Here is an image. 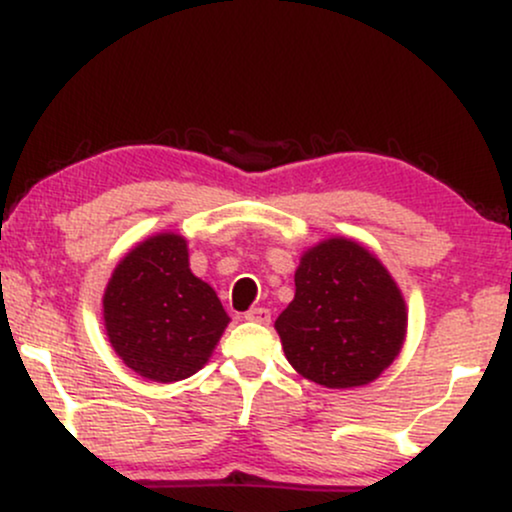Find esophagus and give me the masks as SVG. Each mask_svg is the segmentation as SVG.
<instances>
[{"label":"esophagus","mask_w":512,"mask_h":512,"mask_svg":"<svg viewBox=\"0 0 512 512\" xmlns=\"http://www.w3.org/2000/svg\"><path fill=\"white\" fill-rule=\"evenodd\" d=\"M245 320L260 322V325H269V322H272V313H269L267 308H252L245 313Z\"/></svg>","instance_id":"esophagus-1"}]
</instances>
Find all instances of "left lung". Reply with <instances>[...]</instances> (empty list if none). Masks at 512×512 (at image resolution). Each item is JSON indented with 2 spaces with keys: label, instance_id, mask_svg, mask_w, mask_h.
<instances>
[{
  "label": "left lung",
  "instance_id": "obj_1",
  "mask_svg": "<svg viewBox=\"0 0 512 512\" xmlns=\"http://www.w3.org/2000/svg\"><path fill=\"white\" fill-rule=\"evenodd\" d=\"M289 363L317 385H368L395 361L407 305L383 262L349 238L317 243L296 269V296L274 322Z\"/></svg>",
  "mask_w": 512,
  "mask_h": 512
}]
</instances>
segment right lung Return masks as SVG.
<instances>
[{
	"mask_svg": "<svg viewBox=\"0 0 512 512\" xmlns=\"http://www.w3.org/2000/svg\"><path fill=\"white\" fill-rule=\"evenodd\" d=\"M103 320L127 368L154 383H175L209 361L231 317L207 281L190 272L187 240L158 233L115 267Z\"/></svg>",
	"mask_w": 512,
	"mask_h": 512,
	"instance_id": "1",
	"label": "right lung"
}]
</instances>
